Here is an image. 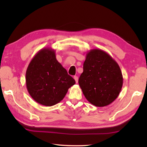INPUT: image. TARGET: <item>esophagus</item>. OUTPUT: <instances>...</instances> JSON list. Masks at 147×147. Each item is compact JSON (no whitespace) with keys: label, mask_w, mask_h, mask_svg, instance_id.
<instances>
[{"label":"esophagus","mask_w":147,"mask_h":147,"mask_svg":"<svg viewBox=\"0 0 147 147\" xmlns=\"http://www.w3.org/2000/svg\"><path fill=\"white\" fill-rule=\"evenodd\" d=\"M74 80L76 81V82L78 83V77L76 76H74Z\"/></svg>","instance_id":"obj_1"}]
</instances>
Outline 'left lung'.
I'll use <instances>...</instances> for the list:
<instances>
[{
    "mask_svg": "<svg viewBox=\"0 0 147 147\" xmlns=\"http://www.w3.org/2000/svg\"><path fill=\"white\" fill-rule=\"evenodd\" d=\"M78 83L87 100L96 107H105L117 98L123 78L116 61L107 52L96 49L86 54Z\"/></svg>",
    "mask_w": 147,
    "mask_h": 147,
    "instance_id": "1",
    "label": "left lung"
}]
</instances>
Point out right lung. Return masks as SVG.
<instances>
[{"label":"right lung","mask_w":147,"mask_h":147,"mask_svg":"<svg viewBox=\"0 0 147 147\" xmlns=\"http://www.w3.org/2000/svg\"><path fill=\"white\" fill-rule=\"evenodd\" d=\"M75 80L56 59L51 48H44L36 53L26 72V85L34 100L45 106L60 102Z\"/></svg>","instance_id":"add662e5"}]
</instances>
